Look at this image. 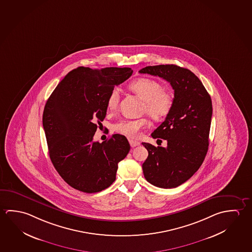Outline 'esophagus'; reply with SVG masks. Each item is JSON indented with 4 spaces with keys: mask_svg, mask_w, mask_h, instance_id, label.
<instances>
[{
    "mask_svg": "<svg viewBox=\"0 0 252 252\" xmlns=\"http://www.w3.org/2000/svg\"><path fill=\"white\" fill-rule=\"evenodd\" d=\"M129 143H130L132 148H135V147H137V146H139V145L140 144L139 141H136V140H129Z\"/></svg>",
    "mask_w": 252,
    "mask_h": 252,
    "instance_id": "1",
    "label": "esophagus"
}]
</instances>
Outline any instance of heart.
Returning <instances> with one entry per match:
<instances>
[{
	"mask_svg": "<svg viewBox=\"0 0 252 252\" xmlns=\"http://www.w3.org/2000/svg\"><path fill=\"white\" fill-rule=\"evenodd\" d=\"M129 88L141 99L144 100L143 111L147 112L153 120H161L169 114L173 106V96L164 91L159 82L151 78L142 77L133 80L129 84ZM120 103V92L113 89L109 94L107 99V109L114 112ZM149 121L146 117L136 120H122L117 122L114 131L126 136L137 139L140 136V131L148 127Z\"/></svg>",
	"mask_w": 252,
	"mask_h": 252,
	"instance_id": "obj_1",
	"label": "heart"
}]
</instances>
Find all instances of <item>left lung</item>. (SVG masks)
Wrapping results in <instances>:
<instances>
[{"label": "left lung", "instance_id": "8db88e82", "mask_svg": "<svg viewBox=\"0 0 252 252\" xmlns=\"http://www.w3.org/2000/svg\"><path fill=\"white\" fill-rule=\"evenodd\" d=\"M139 72L164 79L174 90L171 111L151 134L154 139L167 140V147L142 142L149 151L142 169L153 186L175 188L191 178L206 157L213 114L210 95L187 68L158 65Z\"/></svg>", "mask_w": 252, "mask_h": 252}]
</instances>
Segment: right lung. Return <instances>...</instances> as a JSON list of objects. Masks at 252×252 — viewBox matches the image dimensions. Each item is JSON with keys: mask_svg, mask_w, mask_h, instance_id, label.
Wrapping results in <instances>:
<instances>
[{"mask_svg": "<svg viewBox=\"0 0 252 252\" xmlns=\"http://www.w3.org/2000/svg\"><path fill=\"white\" fill-rule=\"evenodd\" d=\"M132 74L130 67L92 69L79 66L55 88L43 112L51 161L71 187L87 193L115 181L118 163L130 145L121 134L102 143L93 136L106 115L109 94Z\"/></svg>", "mask_w": 252, "mask_h": 252, "instance_id": "obj_1", "label": "right lung"}]
</instances>
